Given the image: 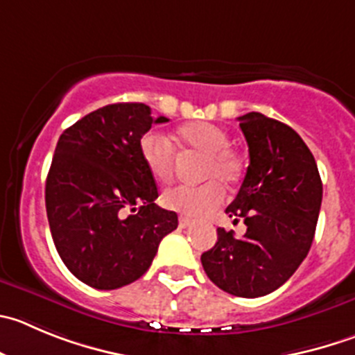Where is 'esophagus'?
Here are the masks:
<instances>
[{"mask_svg": "<svg viewBox=\"0 0 355 355\" xmlns=\"http://www.w3.org/2000/svg\"><path fill=\"white\" fill-rule=\"evenodd\" d=\"M190 225H191V219L183 218V216H181V218H180V228H188Z\"/></svg>", "mask_w": 355, "mask_h": 355, "instance_id": "34e87169", "label": "esophagus"}]
</instances>
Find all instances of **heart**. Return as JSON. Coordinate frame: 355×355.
Listing matches in <instances>:
<instances>
[{"instance_id":"obj_1","label":"heart","mask_w":355,"mask_h":355,"mask_svg":"<svg viewBox=\"0 0 355 355\" xmlns=\"http://www.w3.org/2000/svg\"><path fill=\"white\" fill-rule=\"evenodd\" d=\"M178 143L184 150L198 151L205 157L202 162L200 178L209 180L197 187L168 188L162 193L165 209L188 218H204L219 207L225 197L221 183L234 187L242 175V162L234 150H230V136L225 129L209 121H193L183 125L178 134ZM143 164L157 183H168L174 175L175 153L171 141L157 132L144 134L139 143Z\"/></svg>"}]
</instances>
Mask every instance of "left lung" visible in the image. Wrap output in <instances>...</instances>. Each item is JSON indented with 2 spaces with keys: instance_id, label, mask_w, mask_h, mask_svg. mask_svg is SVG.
Returning <instances> with one entry per match:
<instances>
[{
  "instance_id": "8db88e82",
  "label": "left lung",
  "mask_w": 355,
  "mask_h": 355,
  "mask_svg": "<svg viewBox=\"0 0 355 355\" xmlns=\"http://www.w3.org/2000/svg\"><path fill=\"white\" fill-rule=\"evenodd\" d=\"M249 146V167L226 207L248 232L218 228V242L202 254L207 277L223 291L258 298L281 288L306 258L315 234L322 181L302 137L261 113L239 116Z\"/></svg>"
}]
</instances>
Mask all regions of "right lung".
<instances>
[{"instance_id": "add662e5", "label": "right lung", "mask_w": 355, "mask_h": 355, "mask_svg": "<svg viewBox=\"0 0 355 355\" xmlns=\"http://www.w3.org/2000/svg\"><path fill=\"white\" fill-rule=\"evenodd\" d=\"M164 121L143 103L107 104L59 137L46 175V216L60 259L90 288L110 291L137 281L162 239L178 228V214L155 204L157 183L139 153L141 137Z\"/></svg>"}]
</instances>
